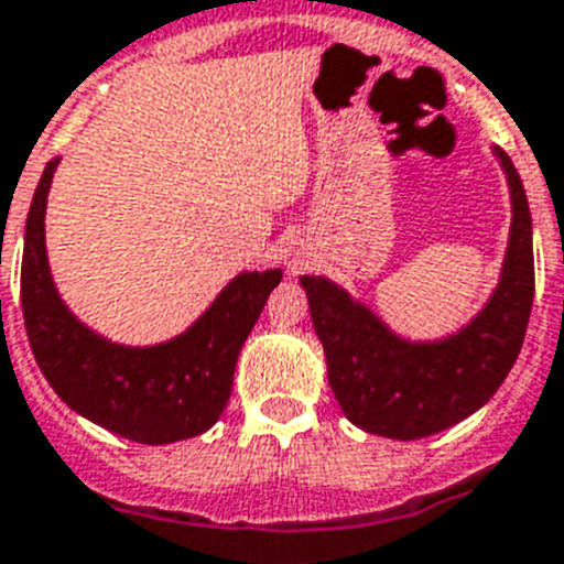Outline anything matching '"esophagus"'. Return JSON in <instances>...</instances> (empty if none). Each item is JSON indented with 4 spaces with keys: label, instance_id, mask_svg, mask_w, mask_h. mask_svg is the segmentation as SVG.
I'll use <instances>...</instances> for the list:
<instances>
[{
    "label": "esophagus",
    "instance_id": "1",
    "mask_svg": "<svg viewBox=\"0 0 564 564\" xmlns=\"http://www.w3.org/2000/svg\"><path fill=\"white\" fill-rule=\"evenodd\" d=\"M296 264H300V259H296V253H288V268H296Z\"/></svg>",
    "mask_w": 564,
    "mask_h": 564
}]
</instances>
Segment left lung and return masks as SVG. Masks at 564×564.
<instances>
[{"label": "left lung", "mask_w": 564, "mask_h": 564, "mask_svg": "<svg viewBox=\"0 0 564 564\" xmlns=\"http://www.w3.org/2000/svg\"><path fill=\"white\" fill-rule=\"evenodd\" d=\"M492 155L510 189V236L499 282L455 332L403 337L328 276H300L334 398L362 432L415 441L449 430L496 394L522 351L533 305V225L513 161L499 147Z\"/></svg>", "instance_id": "left-lung-1"}]
</instances>
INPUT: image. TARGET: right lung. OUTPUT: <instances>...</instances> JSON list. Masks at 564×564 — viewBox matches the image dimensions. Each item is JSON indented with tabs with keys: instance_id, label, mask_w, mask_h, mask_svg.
Listing matches in <instances>:
<instances>
[{
	"instance_id": "add662e5",
	"label": "right lung",
	"mask_w": 564,
	"mask_h": 564,
	"mask_svg": "<svg viewBox=\"0 0 564 564\" xmlns=\"http://www.w3.org/2000/svg\"><path fill=\"white\" fill-rule=\"evenodd\" d=\"M59 155L36 184L22 250V316L36 366L65 406L138 444H175L221 417L232 371L282 271H241L204 314L164 343L126 346L74 316L51 276L45 207Z\"/></svg>"
}]
</instances>
